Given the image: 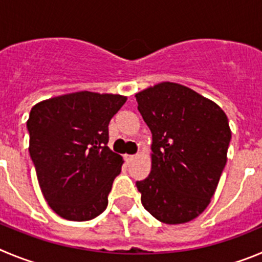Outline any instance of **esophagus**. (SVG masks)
<instances>
[{"label": "esophagus", "instance_id": "obj_1", "mask_svg": "<svg viewBox=\"0 0 262 262\" xmlns=\"http://www.w3.org/2000/svg\"><path fill=\"white\" fill-rule=\"evenodd\" d=\"M134 159H136V155H125V160L128 162V163H129V162H132V160H134Z\"/></svg>", "mask_w": 262, "mask_h": 262}]
</instances>
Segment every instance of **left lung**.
Instances as JSON below:
<instances>
[{
  "label": "left lung",
  "mask_w": 262,
  "mask_h": 262,
  "mask_svg": "<svg viewBox=\"0 0 262 262\" xmlns=\"http://www.w3.org/2000/svg\"><path fill=\"white\" fill-rule=\"evenodd\" d=\"M152 134L151 172L137 181L143 207L166 225L197 218L210 204L227 162L228 119L192 89L160 82L136 94Z\"/></svg>",
  "instance_id": "8db88e82"
}]
</instances>
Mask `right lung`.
Instances as JSON below:
<instances>
[{"label":"right lung","instance_id":"add662e5","mask_svg":"<svg viewBox=\"0 0 262 262\" xmlns=\"http://www.w3.org/2000/svg\"><path fill=\"white\" fill-rule=\"evenodd\" d=\"M125 102L117 94L79 91L32 107L28 151L44 199L61 218L83 222L105 210L124 163L107 146L108 125Z\"/></svg>","mask_w":262,"mask_h":262}]
</instances>
